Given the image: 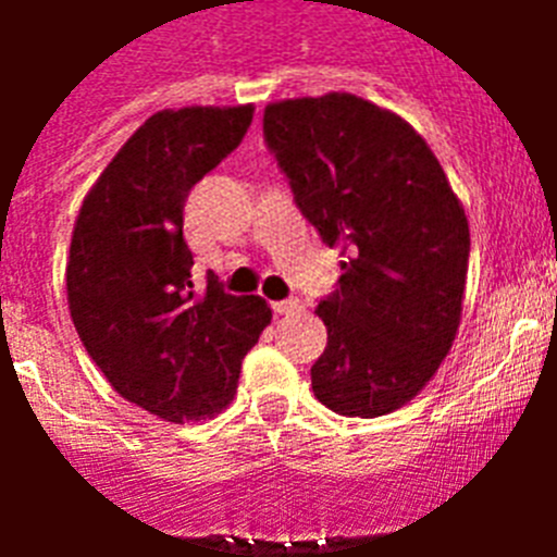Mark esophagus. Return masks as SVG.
Returning a JSON list of instances; mask_svg holds the SVG:
<instances>
[{
    "instance_id": "34e87169",
    "label": "esophagus",
    "mask_w": 557,
    "mask_h": 557,
    "mask_svg": "<svg viewBox=\"0 0 557 557\" xmlns=\"http://www.w3.org/2000/svg\"><path fill=\"white\" fill-rule=\"evenodd\" d=\"M271 309L277 314H288V312H297V309H304V304L297 300V297H288V300H277V304H271Z\"/></svg>"
}]
</instances>
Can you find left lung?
<instances>
[{
  "label": "left lung",
  "mask_w": 557,
  "mask_h": 557,
  "mask_svg": "<svg viewBox=\"0 0 557 557\" xmlns=\"http://www.w3.org/2000/svg\"><path fill=\"white\" fill-rule=\"evenodd\" d=\"M262 133L297 208L344 253L338 288L314 309L326 323L314 396L341 416L393 413L457 338L471 251L462 201L405 117L349 91L269 103Z\"/></svg>",
  "instance_id": "left-lung-1"
}]
</instances>
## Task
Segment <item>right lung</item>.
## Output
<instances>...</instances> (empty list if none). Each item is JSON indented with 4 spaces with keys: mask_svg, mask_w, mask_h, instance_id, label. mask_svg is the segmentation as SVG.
<instances>
[{
    "mask_svg": "<svg viewBox=\"0 0 557 557\" xmlns=\"http://www.w3.org/2000/svg\"><path fill=\"white\" fill-rule=\"evenodd\" d=\"M253 107L161 109L86 193L65 262L74 330L112 387L164 422L210 419L271 323L257 295L196 292L185 199L239 147Z\"/></svg>",
    "mask_w": 557,
    "mask_h": 557,
    "instance_id": "1",
    "label": "right lung"
}]
</instances>
